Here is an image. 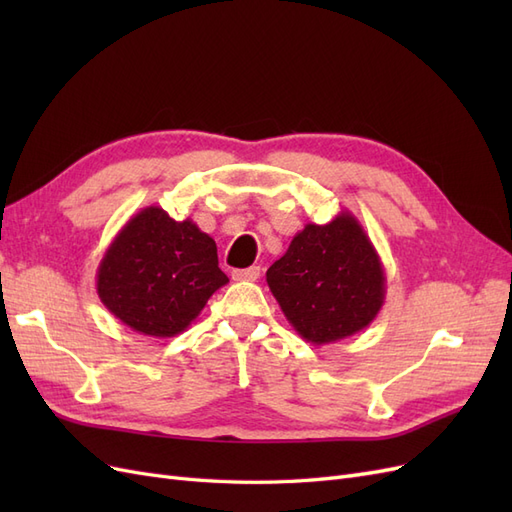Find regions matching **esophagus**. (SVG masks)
Instances as JSON below:
<instances>
[{"instance_id": "obj_1", "label": "esophagus", "mask_w": 512, "mask_h": 512, "mask_svg": "<svg viewBox=\"0 0 512 512\" xmlns=\"http://www.w3.org/2000/svg\"><path fill=\"white\" fill-rule=\"evenodd\" d=\"M260 277V267H247L232 271V280L235 282H256Z\"/></svg>"}]
</instances>
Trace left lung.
Here are the masks:
<instances>
[{
    "mask_svg": "<svg viewBox=\"0 0 512 512\" xmlns=\"http://www.w3.org/2000/svg\"><path fill=\"white\" fill-rule=\"evenodd\" d=\"M267 284L292 329L314 346L369 327L386 297L380 256L350 211L305 224L269 267Z\"/></svg>",
    "mask_w": 512,
    "mask_h": 512,
    "instance_id": "1",
    "label": "left lung"
}]
</instances>
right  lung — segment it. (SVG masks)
Instances as JSON below:
<instances>
[{"label": "right lung", "instance_id": "add662e5", "mask_svg": "<svg viewBox=\"0 0 512 512\" xmlns=\"http://www.w3.org/2000/svg\"><path fill=\"white\" fill-rule=\"evenodd\" d=\"M228 284L218 245L190 218L145 207L123 224L100 260L96 290L108 312L149 337H175Z\"/></svg>", "mask_w": 512, "mask_h": 512}]
</instances>
